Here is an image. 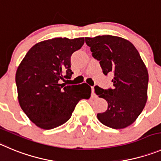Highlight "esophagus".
Listing matches in <instances>:
<instances>
[{
    "mask_svg": "<svg viewBox=\"0 0 161 161\" xmlns=\"http://www.w3.org/2000/svg\"><path fill=\"white\" fill-rule=\"evenodd\" d=\"M91 97H95V94H94V86H91Z\"/></svg>",
    "mask_w": 161,
    "mask_h": 161,
    "instance_id": "1",
    "label": "esophagus"
}]
</instances>
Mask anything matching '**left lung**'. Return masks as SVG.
I'll return each mask as SVG.
<instances>
[{
	"instance_id": "8db88e82",
	"label": "left lung",
	"mask_w": 161,
	"mask_h": 161,
	"mask_svg": "<svg viewBox=\"0 0 161 161\" xmlns=\"http://www.w3.org/2000/svg\"><path fill=\"white\" fill-rule=\"evenodd\" d=\"M92 56L99 61L105 75L113 73V87L94 86V92L106 99L108 108L97 119L112 129H123L135 121L147 101L148 74L134 45L110 35L86 37Z\"/></svg>"
}]
</instances>
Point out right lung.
I'll return each instance as SVG.
<instances>
[{
  "mask_svg": "<svg viewBox=\"0 0 161 161\" xmlns=\"http://www.w3.org/2000/svg\"><path fill=\"white\" fill-rule=\"evenodd\" d=\"M84 41L83 37H58L40 42L18 67L16 83L19 106L40 128L52 130L64 124L81 99L91 97V88L86 83L61 84L71 78L70 57Z\"/></svg>",
  "mask_w": 161,
  "mask_h": 161,
  "instance_id": "obj_1",
  "label": "right lung"
}]
</instances>
